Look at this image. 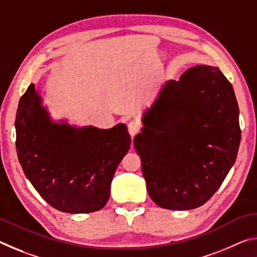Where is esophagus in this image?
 Masks as SVG:
<instances>
[{
  "label": "esophagus",
  "instance_id": "1",
  "mask_svg": "<svg viewBox=\"0 0 257 257\" xmlns=\"http://www.w3.org/2000/svg\"><path fill=\"white\" fill-rule=\"evenodd\" d=\"M141 128H142V124L138 120H132L128 123V132L132 137H134L135 135H137L139 133V130H141Z\"/></svg>",
  "mask_w": 257,
  "mask_h": 257
}]
</instances>
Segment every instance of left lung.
Returning <instances> with one entry per match:
<instances>
[{
  "label": "left lung",
  "mask_w": 257,
  "mask_h": 257,
  "mask_svg": "<svg viewBox=\"0 0 257 257\" xmlns=\"http://www.w3.org/2000/svg\"><path fill=\"white\" fill-rule=\"evenodd\" d=\"M143 124L134 145L152 201L175 211L206 203L240 143L236 95L220 69L196 66L165 81Z\"/></svg>",
  "instance_id": "8db88e82"
}]
</instances>
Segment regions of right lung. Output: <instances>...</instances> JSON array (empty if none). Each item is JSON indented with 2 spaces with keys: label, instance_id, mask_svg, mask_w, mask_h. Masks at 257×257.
<instances>
[{
  "label": "right lung",
  "instance_id": "add662e5",
  "mask_svg": "<svg viewBox=\"0 0 257 257\" xmlns=\"http://www.w3.org/2000/svg\"><path fill=\"white\" fill-rule=\"evenodd\" d=\"M16 147L25 176L61 212L90 213L105 206L111 182L130 149L127 127H73L54 122L34 84L16 115Z\"/></svg>",
  "mask_w": 257,
  "mask_h": 257
}]
</instances>
